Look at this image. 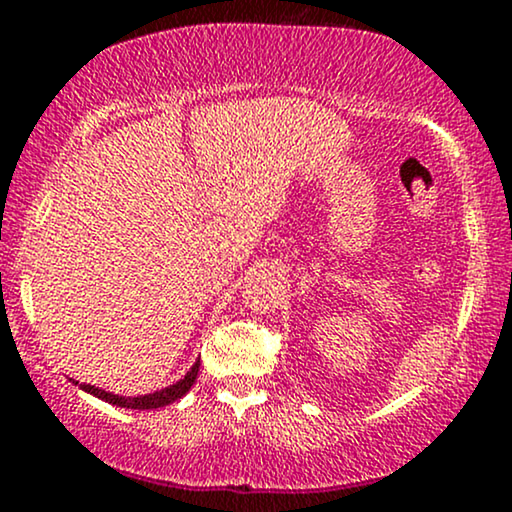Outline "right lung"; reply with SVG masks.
<instances>
[{
	"label": "right lung",
	"mask_w": 512,
	"mask_h": 512,
	"mask_svg": "<svg viewBox=\"0 0 512 512\" xmlns=\"http://www.w3.org/2000/svg\"><path fill=\"white\" fill-rule=\"evenodd\" d=\"M197 373H199V361L192 366L190 370H187V375L182 380H178V383L163 387V390H156L151 392V395H139V397H120V395H113V392H105V390H98L96 385H79L74 380L76 385L81 387V390L88 392V395L103 399V402L108 404H117V407H125V409H158V407H166V404H173L175 399L185 397L187 392H190V387L195 385L197 380Z\"/></svg>",
	"instance_id": "1"
}]
</instances>
